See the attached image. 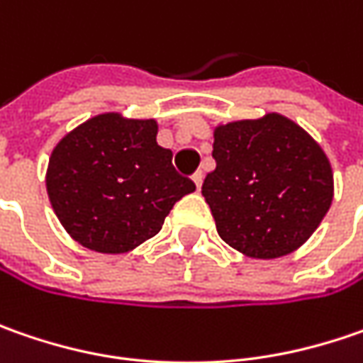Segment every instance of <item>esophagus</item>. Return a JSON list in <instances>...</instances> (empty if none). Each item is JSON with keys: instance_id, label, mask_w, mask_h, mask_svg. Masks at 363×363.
Here are the masks:
<instances>
[{"instance_id": "obj_1", "label": "esophagus", "mask_w": 363, "mask_h": 363, "mask_svg": "<svg viewBox=\"0 0 363 363\" xmlns=\"http://www.w3.org/2000/svg\"><path fill=\"white\" fill-rule=\"evenodd\" d=\"M191 179H194V184H196V189L202 188V182H203V174H202V172H196V174L191 175Z\"/></svg>"}]
</instances>
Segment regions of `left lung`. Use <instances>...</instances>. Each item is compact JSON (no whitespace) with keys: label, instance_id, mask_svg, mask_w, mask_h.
<instances>
[{"label":"left lung","instance_id":"obj_1","mask_svg":"<svg viewBox=\"0 0 363 363\" xmlns=\"http://www.w3.org/2000/svg\"><path fill=\"white\" fill-rule=\"evenodd\" d=\"M216 169L202 196L220 238L252 258L291 255L317 230L333 200L328 155L279 113L214 129Z\"/></svg>","mask_w":363,"mask_h":363}]
</instances>
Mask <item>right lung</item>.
I'll use <instances>...</instances> for the list:
<instances>
[{"label":"right lung","instance_id":"right-lung-1","mask_svg":"<svg viewBox=\"0 0 363 363\" xmlns=\"http://www.w3.org/2000/svg\"><path fill=\"white\" fill-rule=\"evenodd\" d=\"M157 145V121L103 113L66 133L52 149L46 189L56 216L78 244L123 255L153 238L194 182Z\"/></svg>","mask_w":363,"mask_h":363}]
</instances>
